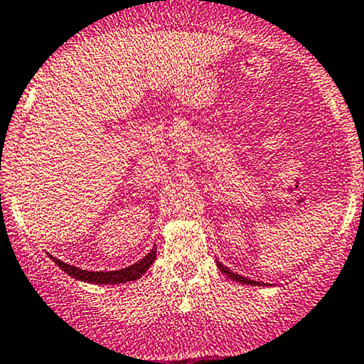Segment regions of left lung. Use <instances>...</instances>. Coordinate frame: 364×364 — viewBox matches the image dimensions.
<instances>
[{
	"instance_id": "8db88e82",
	"label": "left lung",
	"mask_w": 364,
	"mask_h": 364,
	"mask_svg": "<svg viewBox=\"0 0 364 364\" xmlns=\"http://www.w3.org/2000/svg\"><path fill=\"white\" fill-rule=\"evenodd\" d=\"M217 265H218V269H220L225 276H229L232 281H237V283H243V284H253V287H255V284L257 287H260L262 284V283H259V281H253V279H248V277H245V276L236 274V272H232L230 269L225 267V265H222L220 262H217Z\"/></svg>"
}]
</instances>
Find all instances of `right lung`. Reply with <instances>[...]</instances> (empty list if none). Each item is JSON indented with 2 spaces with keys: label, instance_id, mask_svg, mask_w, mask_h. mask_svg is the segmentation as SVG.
Wrapping results in <instances>:
<instances>
[{
  "label": "right lung",
  "instance_id": "1",
  "mask_svg": "<svg viewBox=\"0 0 364 364\" xmlns=\"http://www.w3.org/2000/svg\"><path fill=\"white\" fill-rule=\"evenodd\" d=\"M53 262L62 269L64 272H68L71 277H76L80 281H87V283H95V284H121L128 283V281L139 279L147 269L151 267V264L156 259V248H152L142 260L136 262V264L130 265V267L119 269V271H85V269L76 267V265H69L65 262L55 259V257H50Z\"/></svg>",
  "mask_w": 364,
  "mask_h": 364
}]
</instances>
